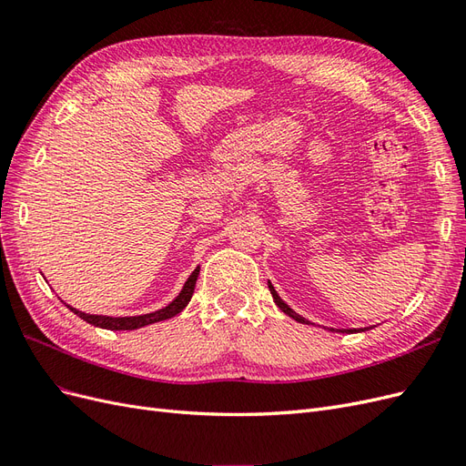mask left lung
Segmentation results:
<instances>
[{
	"mask_svg": "<svg viewBox=\"0 0 466 466\" xmlns=\"http://www.w3.org/2000/svg\"><path fill=\"white\" fill-rule=\"evenodd\" d=\"M268 289H270V293H272V298H274V303H276V305H278V307L281 309V311H284V313H286L288 317H291L293 320H298V322H303V324H311V322H309L307 319H303L301 315H298V313H295V311H293V309H291V307H289V305H288V303H286L284 299H281V298H279V295H278V291L274 289V286L270 284V281H268ZM330 330L334 332V329H330ZM338 332H358V330H354V329H350V330H338Z\"/></svg>",
	"mask_w": 466,
	"mask_h": 466,
	"instance_id": "obj_1",
	"label": "left lung"
}]
</instances>
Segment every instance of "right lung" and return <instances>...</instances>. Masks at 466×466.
Listing matches in <instances>:
<instances>
[{
  "instance_id": "add662e5",
  "label": "right lung",
  "mask_w": 466,
  "mask_h": 466,
  "mask_svg": "<svg viewBox=\"0 0 466 466\" xmlns=\"http://www.w3.org/2000/svg\"><path fill=\"white\" fill-rule=\"evenodd\" d=\"M200 274V266L196 268V270L190 274V278L185 281V286H182L180 293L177 298L168 303L167 307L159 309V311H153L147 315H137V317H106V315H89V313H81L77 309L69 307V311H74L79 319L87 320L93 327L98 329H106V330H136V329H142L147 327V324L153 322H159V320H167L175 315H178L182 309H185L192 298L194 293V286H196V279H198Z\"/></svg>"
}]
</instances>
